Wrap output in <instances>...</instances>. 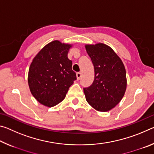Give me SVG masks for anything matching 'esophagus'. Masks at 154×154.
I'll return each instance as SVG.
<instances>
[{
  "label": "esophagus",
  "mask_w": 154,
  "mask_h": 154,
  "mask_svg": "<svg viewBox=\"0 0 154 154\" xmlns=\"http://www.w3.org/2000/svg\"><path fill=\"white\" fill-rule=\"evenodd\" d=\"M76 75H77V80H79L81 79V77H82V73H81V72H77Z\"/></svg>",
  "instance_id": "esophagus-1"
}]
</instances>
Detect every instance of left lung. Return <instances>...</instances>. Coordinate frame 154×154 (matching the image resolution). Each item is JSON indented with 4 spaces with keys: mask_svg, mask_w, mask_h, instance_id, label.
I'll list each match as a JSON object with an SVG mask.
<instances>
[{
    "mask_svg": "<svg viewBox=\"0 0 154 154\" xmlns=\"http://www.w3.org/2000/svg\"><path fill=\"white\" fill-rule=\"evenodd\" d=\"M94 68V80L83 88L87 102L96 111L106 112L120 102L127 81L124 65L113 49L104 43L85 45Z\"/></svg>",
    "mask_w": 154,
    "mask_h": 154,
    "instance_id": "obj_1",
    "label": "left lung"
}]
</instances>
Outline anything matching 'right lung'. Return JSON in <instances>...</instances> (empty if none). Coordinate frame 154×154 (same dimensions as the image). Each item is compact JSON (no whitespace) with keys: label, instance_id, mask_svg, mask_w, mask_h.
I'll list each match as a JSON object with an SVG mask.
<instances>
[{"label":"right lung","instance_id":"obj_1","mask_svg":"<svg viewBox=\"0 0 154 154\" xmlns=\"http://www.w3.org/2000/svg\"><path fill=\"white\" fill-rule=\"evenodd\" d=\"M71 44L58 40L46 45L32 60L28 71L30 92L38 102L48 107L64 100L70 86L77 79L68 58Z\"/></svg>","mask_w":154,"mask_h":154}]
</instances>
